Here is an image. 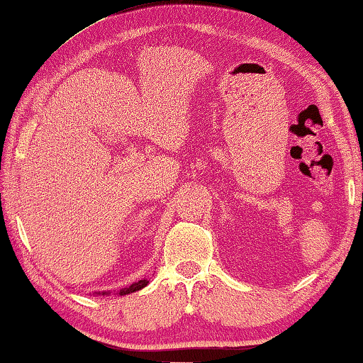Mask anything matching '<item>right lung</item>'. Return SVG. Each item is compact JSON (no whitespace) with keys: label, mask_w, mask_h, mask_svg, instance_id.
<instances>
[{"label":"right lung","mask_w":363,"mask_h":363,"mask_svg":"<svg viewBox=\"0 0 363 363\" xmlns=\"http://www.w3.org/2000/svg\"><path fill=\"white\" fill-rule=\"evenodd\" d=\"M147 284H149L147 279H141V281H138V282H133V284H130L128 287L121 289V291H118V295H128V294H133L136 291H141V289L146 287ZM95 294H100V292H95ZM108 294L109 292H101V295H108Z\"/></svg>","instance_id":"1"}]
</instances>
